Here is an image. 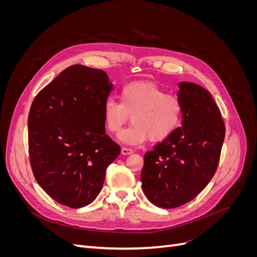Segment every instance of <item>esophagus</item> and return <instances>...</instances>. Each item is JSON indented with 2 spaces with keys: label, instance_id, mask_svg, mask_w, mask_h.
<instances>
[{
  "label": "esophagus",
  "instance_id": "34e87169",
  "mask_svg": "<svg viewBox=\"0 0 257 257\" xmlns=\"http://www.w3.org/2000/svg\"><path fill=\"white\" fill-rule=\"evenodd\" d=\"M121 152H122L123 155H127V154H131L132 152H133V149H132V148H128V147H122Z\"/></svg>",
  "mask_w": 257,
  "mask_h": 257
}]
</instances>
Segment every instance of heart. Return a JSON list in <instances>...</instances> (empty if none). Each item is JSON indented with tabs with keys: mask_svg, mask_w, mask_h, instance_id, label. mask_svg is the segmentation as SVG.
Instances as JSON below:
<instances>
[{
	"mask_svg": "<svg viewBox=\"0 0 257 257\" xmlns=\"http://www.w3.org/2000/svg\"><path fill=\"white\" fill-rule=\"evenodd\" d=\"M183 112L181 99L167 94L151 82H132L121 91L120 102L113 98L104 105V120L107 130L115 133L131 116L132 125L119 134V139L128 145L161 142L179 126Z\"/></svg>",
	"mask_w": 257,
	"mask_h": 257,
	"instance_id": "obj_1",
	"label": "heart"
}]
</instances>
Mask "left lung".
Wrapping results in <instances>:
<instances>
[{"instance_id":"obj_1","label":"left lung","mask_w":257,"mask_h":257,"mask_svg":"<svg viewBox=\"0 0 257 257\" xmlns=\"http://www.w3.org/2000/svg\"><path fill=\"white\" fill-rule=\"evenodd\" d=\"M182 125L146 152L143 191L161 208H177L195 198L214 176L225 124L211 94L193 82H181Z\"/></svg>"}]
</instances>
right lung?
Returning a JSON list of instances; mask_svg holds the SVG:
<instances>
[{
  "label": "right lung",
  "mask_w": 257,
  "mask_h": 257,
  "mask_svg": "<svg viewBox=\"0 0 257 257\" xmlns=\"http://www.w3.org/2000/svg\"><path fill=\"white\" fill-rule=\"evenodd\" d=\"M112 89L105 72L68 66L37 93L28 118L33 175L58 203L80 208L96 198L121 148L105 133L104 105Z\"/></svg>",
  "instance_id": "obj_1"
}]
</instances>
